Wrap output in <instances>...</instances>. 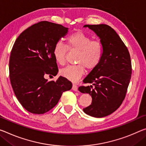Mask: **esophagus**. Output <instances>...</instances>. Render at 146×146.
<instances>
[{"label":"esophagus","instance_id":"1","mask_svg":"<svg viewBox=\"0 0 146 146\" xmlns=\"http://www.w3.org/2000/svg\"><path fill=\"white\" fill-rule=\"evenodd\" d=\"M72 90H74V91L77 92V90H78V87H77V85H75V84H73Z\"/></svg>","mask_w":146,"mask_h":146}]
</instances>
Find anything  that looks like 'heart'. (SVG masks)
<instances>
[{
	"instance_id": "obj_1",
	"label": "heart",
	"mask_w": 146,
	"mask_h": 146,
	"mask_svg": "<svg viewBox=\"0 0 146 146\" xmlns=\"http://www.w3.org/2000/svg\"><path fill=\"white\" fill-rule=\"evenodd\" d=\"M67 47L57 43L53 48V56L58 64L64 65L66 60L68 48L71 51H77L78 54L75 66L66 67L60 69V74L69 81L77 82L85 72L92 70L100 63L103 56V45L99 41L92 39L82 32H73L66 40Z\"/></svg>"
}]
</instances>
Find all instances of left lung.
I'll list each match as a JSON object with an SVG mask.
<instances>
[{"instance_id": "1", "label": "left lung", "mask_w": 146, "mask_h": 146, "mask_svg": "<svg viewBox=\"0 0 146 146\" xmlns=\"http://www.w3.org/2000/svg\"><path fill=\"white\" fill-rule=\"evenodd\" d=\"M100 39L103 56L83 82L94 85L80 86L78 90L92 96L91 105L83 108L86 114L95 117L110 115L121 105L130 82L132 68L128 49L115 31L105 24L86 25Z\"/></svg>"}]
</instances>
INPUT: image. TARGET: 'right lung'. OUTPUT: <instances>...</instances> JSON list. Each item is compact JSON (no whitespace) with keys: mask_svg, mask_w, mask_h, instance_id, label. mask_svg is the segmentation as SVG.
<instances>
[{"mask_svg":"<svg viewBox=\"0 0 146 146\" xmlns=\"http://www.w3.org/2000/svg\"><path fill=\"white\" fill-rule=\"evenodd\" d=\"M68 28L41 21L23 31L17 38L9 62L11 84L16 98L29 112L41 114L56 105L72 84L63 77L48 81L44 75L58 72L53 48L68 34Z\"/></svg>","mask_w":146,"mask_h":146,"instance_id":"right-lung-1","label":"right lung"}]
</instances>
